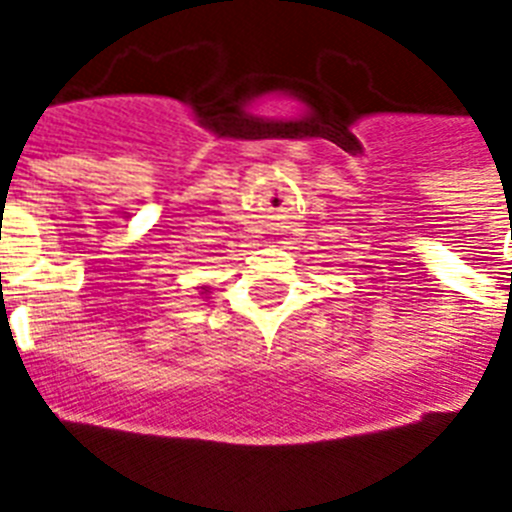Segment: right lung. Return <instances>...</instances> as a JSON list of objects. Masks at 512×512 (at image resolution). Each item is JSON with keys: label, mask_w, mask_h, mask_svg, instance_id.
Listing matches in <instances>:
<instances>
[{"label": "right lung", "mask_w": 512, "mask_h": 512, "mask_svg": "<svg viewBox=\"0 0 512 512\" xmlns=\"http://www.w3.org/2000/svg\"><path fill=\"white\" fill-rule=\"evenodd\" d=\"M197 289H200L202 295H210V289H207V287H197Z\"/></svg>", "instance_id": "obj_1"}]
</instances>
